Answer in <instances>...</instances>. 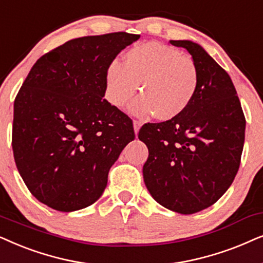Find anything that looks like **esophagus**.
I'll return each instance as SVG.
<instances>
[{
  "instance_id": "obj_1",
  "label": "esophagus",
  "mask_w": 263,
  "mask_h": 263,
  "mask_svg": "<svg viewBox=\"0 0 263 263\" xmlns=\"http://www.w3.org/2000/svg\"><path fill=\"white\" fill-rule=\"evenodd\" d=\"M141 126H142V122L141 121L134 120V128H135V134L136 135L138 134V131H139V128H141Z\"/></svg>"
}]
</instances>
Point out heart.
Listing matches in <instances>:
<instances>
[{"mask_svg": "<svg viewBox=\"0 0 263 263\" xmlns=\"http://www.w3.org/2000/svg\"><path fill=\"white\" fill-rule=\"evenodd\" d=\"M197 66L186 55L168 45L149 42L126 52L125 62H109L104 77V93L111 106L122 108L137 92L142 95L129 104L136 117L154 114L171 120L183 113L198 87Z\"/></svg>", "mask_w": 263, "mask_h": 263, "instance_id": "obj_1", "label": "heart"}]
</instances>
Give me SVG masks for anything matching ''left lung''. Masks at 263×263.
<instances>
[{
  "instance_id": "left-lung-1",
  "label": "left lung",
  "mask_w": 263,
  "mask_h": 263,
  "mask_svg": "<svg viewBox=\"0 0 263 263\" xmlns=\"http://www.w3.org/2000/svg\"><path fill=\"white\" fill-rule=\"evenodd\" d=\"M170 43L190 52L198 87L179 117L139 129L138 138L149 150L143 178L157 203L194 214L214 204L232 184L240 164L246 118L230 76L201 45L187 40Z\"/></svg>"
}]
</instances>
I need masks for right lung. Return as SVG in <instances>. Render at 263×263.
<instances>
[{
	"mask_svg": "<svg viewBox=\"0 0 263 263\" xmlns=\"http://www.w3.org/2000/svg\"><path fill=\"white\" fill-rule=\"evenodd\" d=\"M139 34L66 42L38 59L14 101V160L31 194L59 212L102 196L108 172L135 139L132 120L104 100L110 61Z\"/></svg>",
	"mask_w": 263,
	"mask_h": 263,
	"instance_id": "add662e5",
	"label": "right lung"
}]
</instances>
